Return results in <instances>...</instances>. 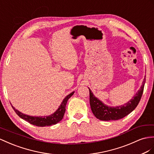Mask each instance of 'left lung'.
Listing matches in <instances>:
<instances>
[{
	"instance_id": "1",
	"label": "left lung",
	"mask_w": 154,
	"mask_h": 154,
	"mask_svg": "<svg viewBox=\"0 0 154 154\" xmlns=\"http://www.w3.org/2000/svg\"><path fill=\"white\" fill-rule=\"evenodd\" d=\"M146 78L144 79L143 85L140 89L134 95L132 99L123 105L111 107L103 103L94 95L92 90L89 88L90 92V104L91 110L97 119L103 121L117 120L123 118L131 112L136 108L140 100L144 90Z\"/></svg>"
}]
</instances>
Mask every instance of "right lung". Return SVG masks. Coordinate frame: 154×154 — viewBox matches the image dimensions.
Here are the masks:
<instances>
[{"label":"right lung","instance_id":"obj_1","mask_svg":"<svg viewBox=\"0 0 154 154\" xmlns=\"http://www.w3.org/2000/svg\"><path fill=\"white\" fill-rule=\"evenodd\" d=\"M74 92H75L70 93L68 96H66L64 99L62 101L60 105L59 106L57 111L49 116H32L26 115L22 113L21 112L19 111L18 110L15 109L13 107L12 105H11V107H12L14 111L16 112V114L19 117L21 118L22 119L26 120V122H29L31 124L39 126V127H45V126L52 125L57 124L59 122H60L62 120L63 117H64V113L66 111V106L67 102H68V100L69 98L73 96Z\"/></svg>","mask_w":154,"mask_h":154}]
</instances>
